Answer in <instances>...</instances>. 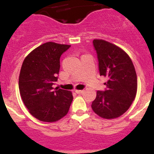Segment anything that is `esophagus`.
<instances>
[{"instance_id": "esophagus-1", "label": "esophagus", "mask_w": 154, "mask_h": 154, "mask_svg": "<svg viewBox=\"0 0 154 154\" xmlns=\"http://www.w3.org/2000/svg\"><path fill=\"white\" fill-rule=\"evenodd\" d=\"M75 92L76 93H78V94H80V93H82V92H84V90H79V89H75Z\"/></svg>"}]
</instances>
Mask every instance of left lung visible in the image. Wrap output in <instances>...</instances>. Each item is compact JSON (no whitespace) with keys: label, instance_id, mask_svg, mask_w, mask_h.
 <instances>
[{"label":"left lung","instance_id":"1","mask_svg":"<svg viewBox=\"0 0 154 154\" xmlns=\"http://www.w3.org/2000/svg\"><path fill=\"white\" fill-rule=\"evenodd\" d=\"M100 75L108 78L106 90L97 91L92 103L95 113L103 119L119 117L129 109L136 98L137 77L127 53L103 39H94Z\"/></svg>","mask_w":154,"mask_h":154}]
</instances>
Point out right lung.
Here are the masks:
<instances>
[{"instance_id": "1", "label": "right lung", "mask_w": 154, "mask_h": 154, "mask_svg": "<svg viewBox=\"0 0 154 154\" xmlns=\"http://www.w3.org/2000/svg\"><path fill=\"white\" fill-rule=\"evenodd\" d=\"M69 45L46 42L25 57L19 75V92L24 106L34 117L53 123L69 112L73 96L71 91L54 90L58 80L60 57Z\"/></svg>"}]
</instances>
